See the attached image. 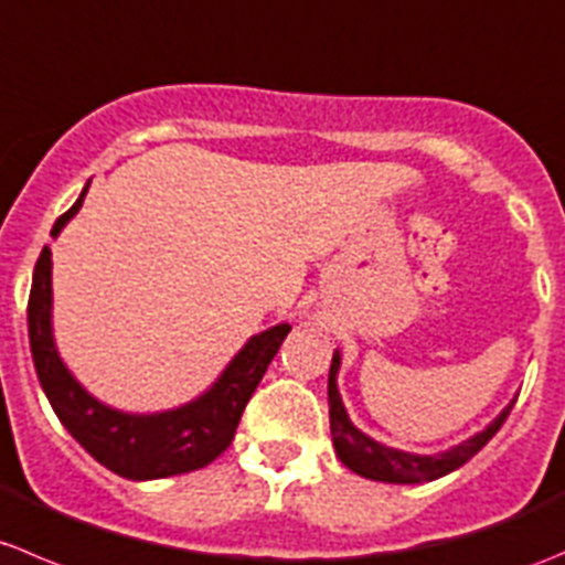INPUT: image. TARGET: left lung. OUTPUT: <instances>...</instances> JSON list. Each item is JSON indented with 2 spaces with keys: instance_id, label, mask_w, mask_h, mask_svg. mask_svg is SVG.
Segmentation results:
<instances>
[{
  "instance_id": "obj_1",
  "label": "left lung",
  "mask_w": 565,
  "mask_h": 565,
  "mask_svg": "<svg viewBox=\"0 0 565 565\" xmlns=\"http://www.w3.org/2000/svg\"><path fill=\"white\" fill-rule=\"evenodd\" d=\"M338 373H340V351L334 349L332 365H329V428H332V443L338 459L349 467L351 472L362 475V478L371 480H384V483H426V480H437L443 475L459 470L467 461L500 431V426L505 423V417L511 415L513 404L505 406L483 431H478L475 437L465 439V443L454 445V448L443 450V454H406V450L387 448V445L376 443L367 434H362L360 428L351 423L349 412H345L343 398H340L338 390Z\"/></svg>"
}]
</instances>
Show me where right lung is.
Segmentation results:
<instances>
[{
    "instance_id": "1",
    "label": "right lung",
    "mask_w": 565,
    "mask_h": 565,
    "mask_svg": "<svg viewBox=\"0 0 565 565\" xmlns=\"http://www.w3.org/2000/svg\"><path fill=\"white\" fill-rule=\"evenodd\" d=\"M90 181L79 200L54 222L52 236L79 214ZM30 323V349L38 379L71 437L93 456L98 465L128 480H156L183 475L211 465L225 454L236 434L242 412L275 360L290 323H277L266 332L253 334L236 356L227 362L214 384L189 404L153 415H134L106 406L87 393L60 356L52 327V249L43 247L35 264L26 307Z\"/></svg>"
}]
</instances>
